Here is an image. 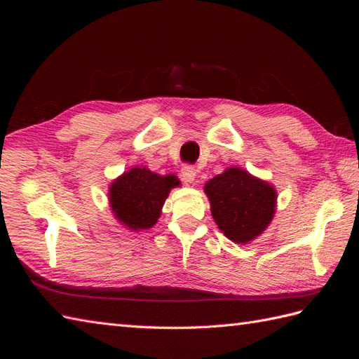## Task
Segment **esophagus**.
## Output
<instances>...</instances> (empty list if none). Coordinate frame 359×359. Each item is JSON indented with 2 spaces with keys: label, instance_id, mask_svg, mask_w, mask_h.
<instances>
[{
  "label": "esophagus",
  "instance_id": "esophagus-1",
  "mask_svg": "<svg viewBox=\"0 0 359 359\" xmlns=\"http://www.w3.org/2000/svg\"><path fill=\"white\" fill-rule=\"evenodd\" d=\"M181 175H182V180L186 182H193L194 180H196V169H194L193 166H182Z\"/></svg>",
  "mask_w": 359,
  "mask_h": 359
}]
</instances>
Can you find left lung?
Listing matches in <instances>:
<instances>
[{
	"mask_svg": "<svg viewBox=\"0 0 359 359\" xmlns=\"http://www.w3.org/2000/svg\"><path fill=\"white\" fill-rule=\"evenodd\" d=\"M219 229L236 244H248L262 235L277 210L273 184L238 166L227 168L205 184Z\"/></svg>",
	"mask_w": 359,
	"mask_h": 359,
	"instance_id": "1",
	"label": "left lung"
}]
</instances>
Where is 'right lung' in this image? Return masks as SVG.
I'll list each match as a JSON object with an SVG mask.
<instances>
[{
    "label": "right lung",
    "mask_w": 359,
    "mask_h": 359,
    "mask_svg": "<svg viewBox=\"0 0 359 359\" xmlns=\"http://www.w3.org/2000/svg\"><path fill=\"white\" fill-rule=\"evenodd\" d=\"M180 180L158 175L145 166H136L121 173L109 184V206L115 219L130 231L153 227L161 215V208Z\"/></svg>",
    "instance_id": "obj_1"
}]
</instances>
